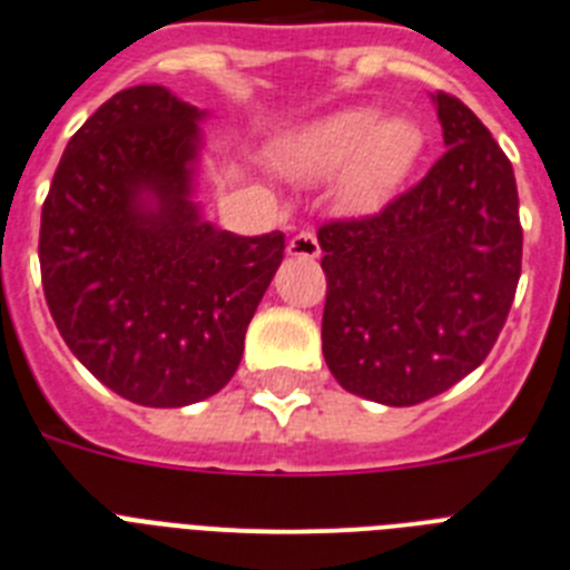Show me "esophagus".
<instances>
[{"label":"esophagus","instance_id":"34e87169","mask_svg":"<svg viewBox=\"0 0 570 570\" xmlns=\"http://www.w3.org/2000/svg\"><path fill=\"white\" fill-rule=\"evenodd\" d=\"M286 253L292 258H317L321 255V244H317V235L312 229H301L297 235H292L289 244H286Z\"/></svg>","mask_w":570,"mask_h":570}]
</instances>
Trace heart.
<instances>
[{
	"instance_id": "heart-1",
	"label": "heart",
	"mask_w": 570,
	"mask_h": 570,
	"mask_svg": "<svg viewBox=\"0 0 570 570\" xmlns=\"http://www.w3.org/2000/svg\"><path fill=\"white\" fill-rule=\"evenodd\" d=\"M423 147L420 127L377 107H343L281 141L275 164L295 181H326L337 173V196L352 209H374L409 176Z\"/></svg>"
}]
</instances>
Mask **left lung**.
<instances>
[{
	"label": "left lung",
	"instance_id": "8db88e82",
	"mask_svg": "<svg viewBox=\"0 0 570 570\" xmlns=\"http://www.w3.org/2000/svg\"><path fill=\"white\" fill-rule=\"evenodd\" d=\"M443 153L361 222L317 229L323 357L346 392L414 406L474 372L509 317L522 264L511 161L454 96H432Z\"/></svg>",
	"mask_w": 570,
	"mask_h": 570
}]
</instances>
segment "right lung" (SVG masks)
<instances>
[{"mask_svg": "<svg viewBox=\"0 0 570 570\" xmlns=\"http://www.w3.org/2000/svg\"><path fill=\"white\" fill-rule=\"evenodd\" d=\"M207 110L161 85L127 87L76 130L42 207L39 264L56 330L130 403L213 397L284 261V235L244 238L196 196Z\"/></svg>", "mask_w": 570, "mask_h": 570, "instance_id": "add662e5", "label": "right lung"}]
</instances>
